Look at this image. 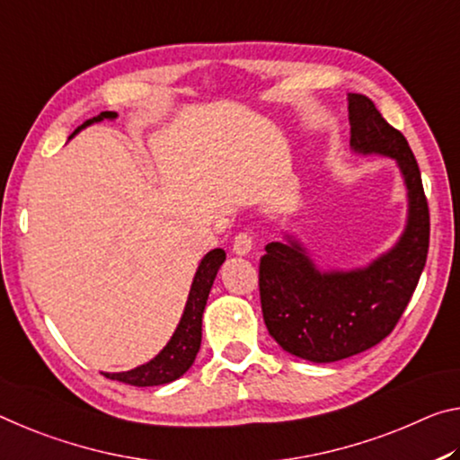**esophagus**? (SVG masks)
<instances>
[{
  "mask_svg": "<svg viewBox=\"0 0 460 460\" xmlns=\"http://www.w3.org/2000/svg\"><path fill=\"white\" fill-rule=\"evenodd\" d=\"M232 251H234V254H238V257H246V254L252 251V236L248 234V232H240V234L234 238Z\"/></svg>",
  "mask_w": 460,
  "mask_h": 460,
  "instance_id": "1",
  "label": "esophagus"
}]
</instances>
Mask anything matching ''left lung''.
Segmentation results:
<instances>
[{
  "mask_svg": "<svg viewBox=\"0 0 460 460\" xmlns=\"http://www.w3.org/2000/svg\"><path fill=\"white\" fill-rule=\"evenodd\" d=\"M350 146L397 161L408 190V224L395 246L352 270H320L296 238L270 243L259 265L262 318L289 355L334 363L391 334L416 291L430 244V212L420 167L400 130L367 95L349 93Z\"/></svg>",
  "mask_w": 460,
  "mask_h": 460,
  "instance_id": "left-lung-1",
  "label": "left lung"
}]
</instances>
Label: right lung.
<instances>
[{"mask_svg": "<svg viewBox=\"0 0 460 460\" xmlns=\"http://www.w3.org/2000/svg\"><path fill=\"white\" fill-rule=\"evenodd\" d=\"M116 116H118L116 111H102L100 116L87 119V122L79 126L75 132H79L81 128H85L93 122H102V119H114ZM224 261H226V252L222 248H214V251H209L206 257L201 259L198 273L193 277L190 297H187V304H185L183 315H181L179 320V326L159 355H156L153 360H148L146 365L132 368V371L103 373L105 377L128 383V385L153 387V385H164V383L175 381L181 377V375L187 373V368L193 365V360L199 352L201 315H203V310H206L208 296L214 285L217 269L222 267Z\"/></svg>", "mask_w": 460, "mask_h": 460, "instance_id": "right-lung-1", "label": "right lung"}]
</instances>
